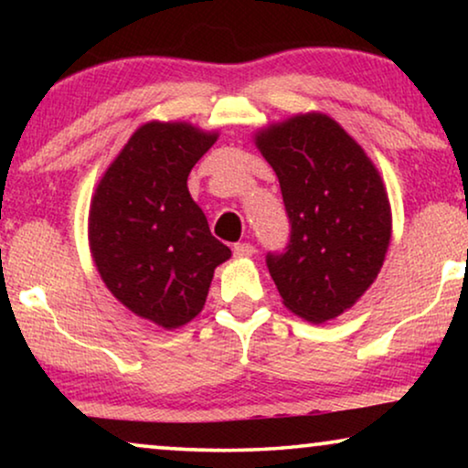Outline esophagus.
<instances>
[{"label":"esophagus","instance_id":"1","mask_svg":"<svg viewBox=\"0 0 468 468\" xmlns=\"http://www.w3.org/2000/svg\"><path fill=\"white\" fill-rule=\"evenodd\" d=\"M232 251L236 258H251V255L255 253V247L251 245V242H236V245L232 247Z\"/></svg>","mask_w":468,"mask_h":468}]
</instances>
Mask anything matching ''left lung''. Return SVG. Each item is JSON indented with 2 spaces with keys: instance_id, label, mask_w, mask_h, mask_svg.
I'll return each mask as SVG.
<instances>
[{
  "instance_id": "1",
  "label": "left lung",
  "mask_w": 468,
  "mask_h": 468,
  "mask_svg": "<svg viewBox=\"0 0 468 468\" xmlns=\"http://www.w3.org/2000/svg\"><path fill=\"white\" fill-rule=\"evenodd\" d=\"M277 172L290 240L268 253L283 304L324 324L354 306L381 271L392 215L381 176L360 144L325 114H300L258 133Z\"/></svg>"
}]
</instances>
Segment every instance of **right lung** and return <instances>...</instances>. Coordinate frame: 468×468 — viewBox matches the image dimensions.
Listing matches in <instances>:
<instances>
[{
    "mask_svg": "<svg viewBox=\"0 0 468 468\" xmlns=\"http://www.w3.org/2000/svg\"><path fill=\"white\" fill-rule=\"evenodd\" d=\"M217 133L146 123L111 164L91 200L89 245L112 296L162 328L202 311L215 268L232 251L208 229L187 176Z\"/></svg>",
    "mask_w": 468,
    "mask_h": 468,
    "instance_id": "obj_1",
    "label": "right lung"
}]
</instances>
